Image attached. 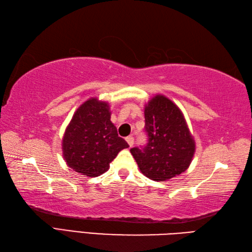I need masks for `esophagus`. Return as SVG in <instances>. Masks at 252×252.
<instances>
[{
	"mask_svg": "<svg viewBox=\"0 0 252 252\" xmlns=\"http://www.w3.org/2000/svg\"><path fill=\"white\" fill-rule=\"evenodd\" d=\"M126 141L127 142V144H129L130 147H132L133 144H134V137H133V136H127V137H126Z\"/></svg>",
	"mask_w": 252,
	"mask_h": 252,
	"instance_id": "1",
	"label": "esophagus"
}]
</instances>
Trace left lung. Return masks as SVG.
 Instances as JSON below:
<instances>
[{"instance_id":"obj_1","label":"left lung","mask_w":252,"mask_h":252,"mask_svg":"<svg viewBox=\"0 0 252 252\" xmlns=\"http://www.w3.org/2000/svg\"><path fill=\"white\" fill-rule=\"evenodd\" d=\"M146 145L130 149L141 172L154 181H167L189 167L195 153L182 111L163 95L145 107Z\"/></svg>"}]
</instances>
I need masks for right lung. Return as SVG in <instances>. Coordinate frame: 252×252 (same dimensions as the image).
<instances>
[{
	"mask_svg": "<svg viewBox=\"0 0 252 252\" xmlns=\"http://www.w3.org/2000/svg\"><path fill=\"white\" fill-rule=\"evenodd\" d=\"M127 147L110 121L109 105L97 98H91L79 107L63 138L67 164L91 178L106 172L118 153Z\"/></svg>",
	"mask_w": 252,
	"mask_h": 252,
	"instance_id": "1",
	"label": "right lung"
}]
</instances>
